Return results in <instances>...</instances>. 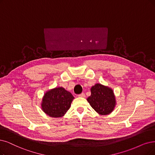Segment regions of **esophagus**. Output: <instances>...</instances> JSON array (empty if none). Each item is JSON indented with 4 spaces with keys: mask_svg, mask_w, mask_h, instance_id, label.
I'll use <instances>...</instances> for the list:
<instances>
[{
    "mask_svg": "<svg viewBox=\"0 0 155 155\" xmlns=\"http://www.w3.org/2000/svg\"><path fill=\"white\" fill-rule=\"evenodd\" d=\"M78 96H79V97H85V94H84V93H82V94L78 95Z\"/></svg>",
    "mask_w": 155,
    "mask_h": 155,
    "instance_id": "obj_1",
    "label": "esophagus"
}]
</instances>
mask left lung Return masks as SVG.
I'll return each mask as SVG.
<instances>
[{
  "label": "left lung",
  "mask_w": 155,
  "mask_h": 155,
  "mask_svg": "<svg viewBox=\"0 0 155 155\" xmlns=\"http://www.w3.org/2000/svg\"><path fill=\"white\" fill-rule=\"evenodd\" d=\"M87 101L92 108L101 115L110 114L116 106L113 90L108 86L98 83L91 88V95Z\"/></svg>",
  "instance_id": "8db88e82"
}]
</instances>
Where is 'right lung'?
I'll use <instances>...</instances> for the list:
<instances>
[{
    "label": "right lung",
    "mask_w": 155,
    "mask_h": 155,
    "mask_svg": "<svg viewBox=\"0 0 155 155\" xmlns=\"http://www.w3.org/2000/svg\"><path fill=\"white\" fill-rule=\"evenodd\" d=\"M74 97L63 87L55 88L45 93L41 102L42 110L52 117L64 116L71 107Z\"/></svg>",
    "instance_id": "obj_1"
}]
</instances>
